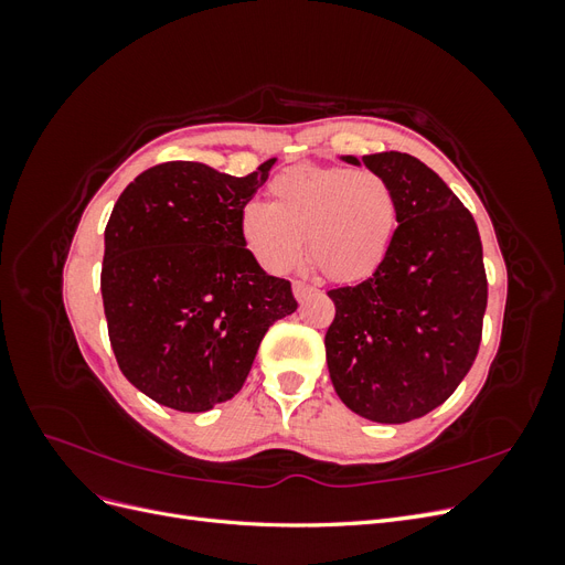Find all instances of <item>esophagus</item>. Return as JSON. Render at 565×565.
<instances>
[{"mask_svg": "<svg viewBox=\"0 0 565 565\" xmlns=\"http://www.w3.org/2000/svg\"><path fill=\"white\" fill-rule=\"evenodd\" d=\"M292 292H295L297 301H303V299H309L313 292H318V289L313 285H309V282H303V280H295L292 282Z\"/></svg>", "mask_w": 565, "mask_h": 565, "instance_id": "34e87169", "label": "esophagus"}]
</instances>
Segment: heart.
<instances>
[{"label": "heart", "instance_id": "heart-1", "mask_svg": "<svg viewBox=\"0 0 565 565\" xmlns=\"http://www.w3.org/2000/svg\"><path fill=\"white\" fill-rule=\"evenodd\" d=\"M270 204L247 202L241 235L270 273H285L309 237L313 266L332 280H361L377 268L398 226L391 183L374 169L292 167L268 183Z\"/></svg>", "mask_w": 565, "mask_h": 565}]
</instances>
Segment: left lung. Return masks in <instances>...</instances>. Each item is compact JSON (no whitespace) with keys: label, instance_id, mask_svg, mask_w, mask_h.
I'll return each mask as SVG.
<instances>
[{"label":"left lung","instance_id":"1","mask_svg":"<svg viewBox=\"0 0 565 565\" xmlns=\"http://www.w3.org/2000/svg\"><path fill=\"white\" fill-rule=\"evenodd\" d=\"M363 164L396 193L398 228L370 278L328 292L334 320L324 353L349 409L403 424L446 403L476 361L488 306L483 245L434 169L396 150L363 156Z\"/></svg>","mask_w":565,"mask_h":565}]
</instances>
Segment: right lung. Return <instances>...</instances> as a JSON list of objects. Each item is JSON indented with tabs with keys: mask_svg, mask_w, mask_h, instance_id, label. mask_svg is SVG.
Wrapping results in <instances>:
<instances>
[{
	"mask_svg": "<svg viewBox=\"0 0 565 565\" xmlns=\"http://www.w3.org/2000/svg\"><path fill=\"white\" fill-rule=\"evenodd\" d=\"M273 162L247 177L162 162L115 202L100 268L110 347L125 377L164 407L231 401L270 324L297 311L292 285L268 276L241 235Z\"/></svg>",
	"mask_w": 565,
	"mask_h": 565,
	"instance_id": "add662e5",
	"label": "right lung"
}]
</instances>
